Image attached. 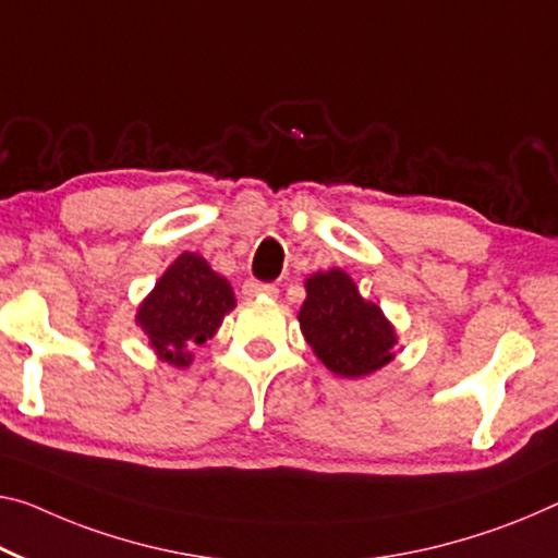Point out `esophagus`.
Returning a JSON list of instances; mask_svg holds the SVG:
<instances>
[{
    "label": "esophagus",
    "mask_w": 558,
    "mask_h": 558,
    "mask_svg": "<svg viewBox=\"0 0 558 558\" xmlns=\"http://www.w3.org/2000/svg\"><path fill=\"white\" fill-rule=\"evenodd\" d=\"M242 294H244L246 299H262V296H264V299H277L279 289L274 287V284H267V281L250 279V281H244Z\"/></svg>",
    "instance_id": "esophagus-1"
}]
</instances>
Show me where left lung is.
I'll list each match as a JSON object with an SVG mask.
<instances>
[{
  "label": "left lung",
  "instance_id": "1",
  "mask_svg": "<svg viewBox=\"0 0 558 558\" xmlns=\"http://www.w3.org/2000/svg\"><path fill=\"white\" fill-rule=\"evenodd\" d=\"M304 287L299 324L324 366L344 379H359L391 362L397 331L379 306L359 294L347 271H316Z\"/></svg>",
  "mask_w": 558,
  "mask_h": 558
}]
</instances>
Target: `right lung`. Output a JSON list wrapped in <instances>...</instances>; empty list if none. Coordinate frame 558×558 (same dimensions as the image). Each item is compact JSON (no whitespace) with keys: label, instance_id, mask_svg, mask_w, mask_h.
Instances as JSON below:
<instances>
[{"label":"right lung","instance_id":"1","mask_svg":"<svg viewBox=\"0 0 558 558\" xmlns=\"http://www.w3.org/2000/svg\"><path fill=\"white\" fill-rule=\"evenodd\" d=\"M234 306L229 281L204 256L184 252L140 304L136 324L161 362L184 368L192 364V351L217 333Z\"/></svg>","mask_w":558,"mask_h":558}]
</instances>
